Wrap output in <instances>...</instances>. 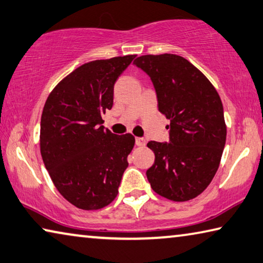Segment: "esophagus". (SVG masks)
<instances>
[{
	"label": "esophagus",
	"mask_w": 263,
	"mask_h": 263,
	"mask_svg": "<svg viewBox=\"0 0 263 263\" xmlns=\"http://www.w3.org/2000/svg\"><path fill=\"white\" fill-rule=\"evenodd\" d=\"M145 144H146V140H145L144 138H140V137H137L136 138L137 146H145Z\"/></svg>",
	"instance_id": "1"
}]
</instances>
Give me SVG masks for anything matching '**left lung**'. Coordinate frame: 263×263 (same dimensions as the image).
Wrapping results in <instances>:
<instances>
[{
    "mask_svg": "<svg viewBox=\"0 0 263 263\" xmlns=\"http://www.w3.org/2000/svg\"><path fill=\"white\" fill-rule=\"evenodd\" d=\"M154 85L158 109L167 119L168 143L149 141L154 164L146 171L152 190L173 201H187L211 184L226 144L227 127L219 93L186 58L162 53L133 62Z\"/></svg>",
    "mask_w": 263,
    "mask_h": 263,
    "instance_id": "left-lung-1",
    "label": "left lung"
}]
</instances>
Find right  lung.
<instances>
[{
	"label": "right lung",
	"mask_w": 263,
	"mask_h": 263,
	"mask_svg": "<svg viewBox=\"0 0 263 263\" xmlns=\"http://www.w3.org/2000/svg\"><path fill=\"white\" fill-rule=\"evenodd\" d=\"M136 55L89 62L58 83L41 118L42 159L62 197L81 210H101L118 194L131 133L104 128L102 116L114 105V86Z\"/></svg>",
	"instance_id": "add662e5"
}]
</instances>
